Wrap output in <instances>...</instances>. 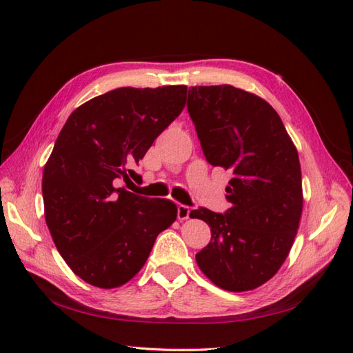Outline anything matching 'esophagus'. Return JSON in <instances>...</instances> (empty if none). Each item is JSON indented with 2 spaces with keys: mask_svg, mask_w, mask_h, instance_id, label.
I'll return each instance as SVG.
<instances>
[{
  "mask_svg": "<svg viewBox=\"0 0 353 353\" xmlns=\"http://www.w3.org/2000/svg\"><path fill=\"white\" fill-rule=\"evenodd\" d=\"M190 215H191V208L186 206V204H179V206H177V218L180 221H183V219L190 218Z\"/></svg>",
  "mask_w": 353,
  "mask_h": 353,
  "instance_id": "obj_1",
  "label": "esophagus"
}]
</instances>
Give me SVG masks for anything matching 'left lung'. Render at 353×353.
I'll use <instances>...</instances> for the list:
<instances>
[{
	"label": "left lung",
	"instance_id": "obj_1",
	"mask_svg": "<svg viewBox=\"0 0 353 353\" xmlns=\"http://www.w3.org/2000/svg\"><path fill=\"white\" fill-rule=\"evenodd\" d=\"M188 112L206 161L232 174L225 188L232 208L191 210L212 233L196 265L221 289H256L278 272L298 232V152L272 106L233 85L191 87Z\"/></svg>",
	"mask_w": 353,
	"mask_h": 353
}]
</instances>
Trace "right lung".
Returning <instances> with one entry per match:
<instances>
[{
    "mask_svg": "<svg viewBox=\"0 0 353 353\" xmlns=\"http://www.w3.org/2000/svg\"><path fill=\"white\" fill-rule=\"evenodd\" d=\"M185 99V85L121 87L81 105L63 126L43 170L45 219L61 257L85 283H128L176 221L173 201L117 185L139 177L134 167Z\"/></svg>",
    "mask_w": 353,
    "mask_h": 353,
    "instance_id": "add662e5",
    "label": "right lung"
}]
</instances>
